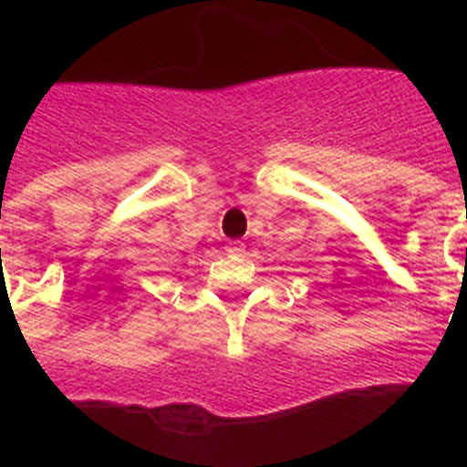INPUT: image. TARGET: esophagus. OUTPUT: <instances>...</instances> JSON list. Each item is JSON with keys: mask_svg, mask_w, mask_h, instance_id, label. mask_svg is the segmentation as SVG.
<instances>
[{"mask_svg": "<svg viewBox=\"0 0 467 467\" xmlns=\"http://www.w3.org/2000/svg\"><path fill=\"white\" fill-rule=\"evenodd\" d=\"M225 252L227 254H242V252H244V244H242V242H230L225 247Z\"/></svg>", "mask_w": 467, "mask_h": 467, "instance_id": "34e87169", "label": "esophagus"}]
</instances>
